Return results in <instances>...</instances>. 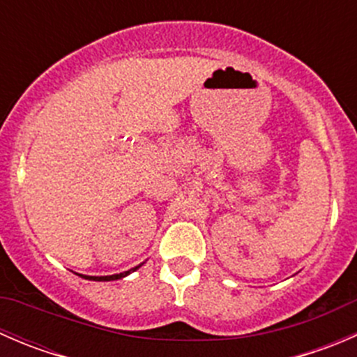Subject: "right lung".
<instances>
[{
  "mask_svg": "<svg viewBox=\"0 0 357 357\" xmlns=\"http://www.w3.org/2000/svg\"><path fill=\"white\" fill-rule=\"evenodd\" d=\"M143 266V262L142 264H138V266H135V268H131V269H128V271H124V273H119V275H110V276H84L86 280H95V282H114V280H122V278H126V276L128 275H131V273H135L136 269H139ZM82 276V275H81Z\"/></svg>",
  "mask_w": 357,
  "mask_h": 357,
  "instance_id": "1",
  "label": "right lung"
}]
</instances>
